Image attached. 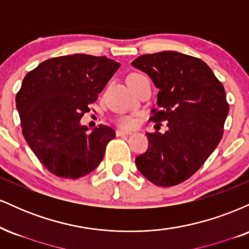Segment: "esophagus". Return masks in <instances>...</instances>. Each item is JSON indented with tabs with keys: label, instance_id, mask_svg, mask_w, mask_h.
Returning a JSON list of instances; mask_svg holds the SVG:
<instances>
[{
	"label": "esophagus",
	"instance_id": "1",
	"mask_svg": "<svg viewBox=\"0 0 249 249\" xmlns=\"http://www.w3.org/2000/svg\"><path fill=\"white\" fill-rule=\"evenodd\" d=\"M116 134L118 137H122V136H127V134H130V131H125V130H117L116 131Z\"/></svg>",
	"mask_w": 249,
	"mask_h": 249
}]
</instances>
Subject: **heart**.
Here are the masks:
<instances>
[{
  "instance_id": "1",
  "label": "heart",
  "mask_w": 249,
  "mask_h": 249,
  "mask_svg": "<svg viewBox=\"0 0 249 249\" xmlns=\"http://www.w3.org/2000/svg\"><path fill=\"white\" fill-rule=\"evenodd\" d=\"M138 75V73H132V75L130 76H136ZM128 76V77H130ZM134 124H136V122H134L133 118H131V117L128 116H124V117H121V118L118 119V125L122 127H125V128H130V127H133Z\"/></svg>"
}]
</instances>
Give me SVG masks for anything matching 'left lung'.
I'll return each instance as SVG.
<instances>
[{"label": "left lung", "instance_id": "obj_1", "mask_svg": "<svg viewBox=\"0 0 249 249\" xmlns=\"http://www.w3.org/2000/svg\"><path fill=\"white\" fill-rule=\"evenodd\" d=\"M131 64L159 89L151 121L168 127L146 133L148 148L136 158L137 168L157 186H174L192 177L221 141L230 110L224 85L204 61L177 51L142 55Z\"/></svg>", "mask_w": 249, "mask_h": 249}]
</instances>
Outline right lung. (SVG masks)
<instances>
[{
    "mask_svg": "<svg viewBox=\"0 0 249 249\" xmlns=\"http://www.w3.org/2000/svg\"><path fill=\"white\" fill-rule=\"evenodd\" d=\"M121 67L105 56L84 53L47 59L29 71L16 95L22 133L49 172L78 179L101 164L113 128L92 132L79 121Z\"/></svg>",
    "mask_w": 249,
    "mask_h": 249,
    "instance_id": "obj_1",
    "label": "right lung"
}]
</instances>
